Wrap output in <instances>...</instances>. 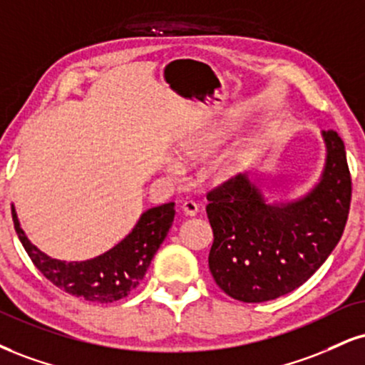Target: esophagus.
<instances>
[{
	"mask_svg": "<svg viewBox=\"0 0 365 365\" xmlns=\"http://www.w3.org/2000/svg\"><path fill=\"white\" fill-rule=\"evenodd\" d=\"M182 210L185 216L194 217V216H197V212H199V205H197L194 200H185L182 204Z\"/></svg>",
	"mask_w": 365,
	"mask_h": 365,
	"instance_id": "1",
	"label": "esophagus"
}]
</instances>
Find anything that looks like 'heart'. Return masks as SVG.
Instances as JSON below:
<instances>
[{
    "label": "heart",
    "mask_w": 365,
    "mask_h": 365,
    "mask_svg": "<svg viewBox=\"0 0 365 365\" xmlns=\"http://www.w3.org/2000/svg\"><path fill=\"white\" fill-rule=\"evenodd\" d=\"M214 148H216V143H214V140H200V143H195L192 144V146H188L185 151H183V156H185L187 161L197 163V161L207 160V158L214 153ZM241 166H243V158H235V160L227 161L222 168H219V177L226 178L230 177V175L238 173ZM173 171H177L178 173L180 166L175 165Z\"/></svg>",
    "instance_id": "obj_1"
}]
</instances>
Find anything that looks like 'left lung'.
<instances>
[{
	"instance_id": "left-lung-1",
	"label": "left lung",
	"mask_w": 365,
	"mask_h": 365,
	"mask_svg": "<svg viewBox=\"0 0 365 365\" xmlns=\"http://www.w3.org/2000/svg\"><path fill=\"white\" fill-rule=\"evenodd\" d=\"M327 161L306 195L270 204L260 180L236 175L207 194L214 232L209 270L232 299L263 302L292 292L308 280L344 235L352 180L344 140L323 130Z\"/></svg>"
}]
</instances>
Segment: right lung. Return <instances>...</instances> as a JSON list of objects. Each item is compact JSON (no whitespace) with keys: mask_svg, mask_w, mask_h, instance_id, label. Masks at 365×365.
<instances>
[{"mask_svg":"<svg viewBox=\"0 0 365 365\" xmlns=\"http://www.w3.org/2000/svg\"><path fill=\"white\" fill-rule=\"evenodd\" d=\"M15 231L30 260L61 291L91 302H113L129 296L146 274L149 263L168 235L175 217V202L158 205L140 214L138 225L120 243L85 262L52 258L30 243L16 210L11 205Z\"/></svg>","mask_w":365,"mask_h":365,"instance_id":"1","label":"right lung"}]
</instances>
